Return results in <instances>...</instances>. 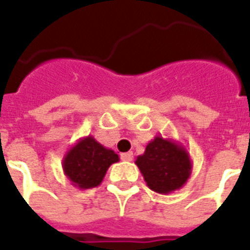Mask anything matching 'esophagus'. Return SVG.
Listing matches in <instances>:
<instances>
[{"label":"esophagus","mask_w":250,"mask_h":250,"mask_svg":"<svg viewBox=\"0 0 250 250\" xmlns=\"http://www.w3.org/2000/svg\"><path fill=\"white\" fill-rule=\"evenodd\" d=\"M121 160L122 161H132L133 160V153L132 152L122 153V154H121Z\"/></svg>","instance_id":"34e87169"}]
</instances>
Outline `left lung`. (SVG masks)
I'll return each instance as SVG.
<instances>
[{
  "instance_id": "obj_1",
  "label": "left lung",
  "mask_w": 250,
  "mask_h": 250,
  "mask_svg": "<svg viewBox=\"0 0 250 250\" xmlns=\"http://www.w3.org/2000/svg\"><path fill=\"white\" fill-rule=\"evenodd\" d=\"M135 164L144 176L146 186L161 194L180 189L192 172L189 153L180 143L156 136L149 141L144 154Z\"/></svg>"
}]
</instances>
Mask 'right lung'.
Wrapping results in <instances>:
<instances>
[{
    "label": "right lung",
    "mask_w": 250,
    "mask_h": 250,
    "mask_svg": "<svg viewBox=\"0 0 250 250\" xmlns=\"http://www.w3.org/2000/svg\"><path fill=\"white\" fill-rule=\"evenodd\" d=\"M119 161V156L105 148L93 136L82 137L64 154L62 167L74 187L89 189L101 184L110 166Z\"/></svg>",
    "instance_id": "obj_1"
}]
</instances>
